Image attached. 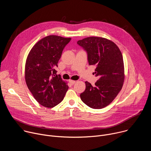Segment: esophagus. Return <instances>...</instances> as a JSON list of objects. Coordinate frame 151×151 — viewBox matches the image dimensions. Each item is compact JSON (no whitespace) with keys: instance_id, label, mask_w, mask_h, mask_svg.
I'll return each mask as SVG.
<instances>
[{"instance_id":"obj_1","label":"esophagus","mask_w":151,"mask_h":151,"mask_svg":"<svg viewBox=\"0 0 151 151\" xmlns=\"http://www.w3.org/2000/svg\"><path fill=\"white\" fill-rule=\"evenodd\" d=\"M69 82H70V84H72V85H73L75 82H76V81H73V80H69Z\"/></svg>"}]
</instances>
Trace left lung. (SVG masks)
<instances>
[{
    "instance_id": "8db88e82",
    "label": "left lung",
    "mask_w": 151,
    "mask_h": 151,
    "mask_svg": "<svg viewBox=\"0 0 151 151\" xmlns=\"http://www.w3.org/2000/svg\"><path fill=\"white\" fill-rule=\"evenodd\" d=\"M77 44L87 52L90 65L96 67L99 79L94 86L86 81L82 101L93 109H102L117 96L123 86L125 74L122 53L114 42L101 37H88Z\"/></svg>"
}]
</instances>
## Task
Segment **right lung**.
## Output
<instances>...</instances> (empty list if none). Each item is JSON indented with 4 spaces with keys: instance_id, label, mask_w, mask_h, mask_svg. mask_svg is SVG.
Wrapping results in <instances>:
<instances>
[{
    "instance_id": "right-lung-1",
    "label": "right lung",
    "mask_w": 151,
    "mask_h": 151,
    "mask_svg": "<svg viewBox=\"0 0 151 151\" xmlns=\"http://www.w3.org/2000/svg\"><path fill=\"white\" fill-rule=\"evenodd\" d=\"M70 40L56 35L46 36L33 47L27 57V86L36 100L45 107L51 108L61 102L69 88L55 69L64 48Z\"/></svg>"
}]
</instances>
